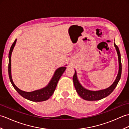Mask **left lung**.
Segmentation results:
<instances>
[{"label":"left lung","mask_w":129,"mask_h":129,"mask_svg":"<svg viewBox=\"0 0 129 129\" xmlns=\"http://www.w3.org/2000/svg\"><path fill=\"white\" fill-rule=\"evenodd\" d=\"M114 46L116 49L117 56H118L119 71L118 74H117V76L114 82L111 85L108 87V88L99 90H96V91L90 90L85 88L84 86H82V85L80 83V82H79L78 79L77 73H76V70H75L74 75L73 78L74 85L76 92H78L79 95L80 96L81 98H83V99L88 101H96L101 100L104 98L107 97L108 95H110L111 93L114 91L115 88L116 87L117 85L118 84L120 80V78H121L122 67L121 62V55H120L119 48L117 47V46L115 44V43Z\"/></svg>","instance_id":"1"}]
</instances>
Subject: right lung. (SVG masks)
<instances>
[{
	"mask_svg": "<svg viewBox=\"0 0 129 129\" xmlns=\"http://www.w3.org/2000/svg\"><path fill=\"white\" fill-rule=\"evenodd\" d=\"M16 42V39L13 43L12 46H11L9 53V65H8V73H9V76L10 79V81L12 83L16 91H17L21 96H23L25 99H26L35 102H40V101H46L50 98L54 92L55 90L56 89L57 83L61 77L62 74L67 69V65H65V67H60L55 70L53 77L51 79L50 81H49L48 84L43 87L42 89H38L37 90H34L33 91L31 92H26L24 91L19 89L14 83L12 77V70H11V57H12V52L14 49V48Z\"/></svg>",
	"mask_w": 129,
	"mask_h": 129,
	"instance_id": "add662e5",
	"label": "right lung"
}]
</instances>
